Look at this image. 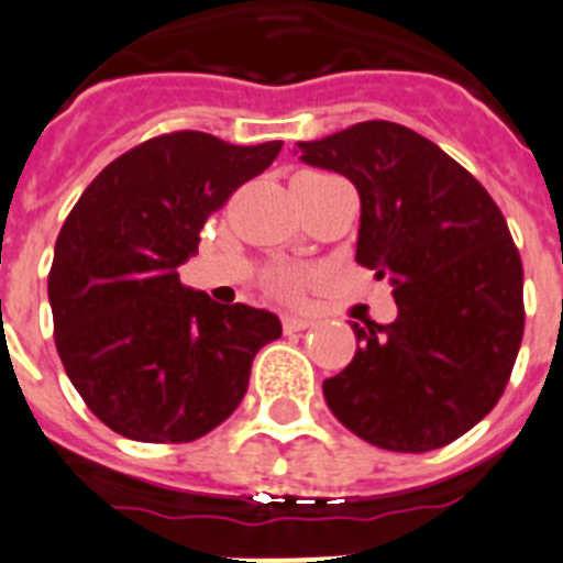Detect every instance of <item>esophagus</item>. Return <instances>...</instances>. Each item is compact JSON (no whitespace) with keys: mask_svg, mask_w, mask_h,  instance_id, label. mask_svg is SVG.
<instances>
[{"mask_svg":"<svg viewBox=\"0 0 563 563\" xmlns=\"http://www.w3.org/2000/svg\"><path fill=\"white\" fill-rule=\"evenodd\" d=\"M308 327H313V321L310 319H299V316H283V330L286 332H302V330H308Z\"/></svg>","mask_w":563,"mask_h":563,"instance_id":"1","label":"esophagus"}]
</instances>
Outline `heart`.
Instances as JSON below:
<instances>
[{
  "label": "heart",
  "mask_w": 563,
  "mask_h": 563,
  "mask_svg": "<svg viewBox=\"0 0 563 563\" xmlns=\"http://www.w3.org/2000/svg\"><path fill=\"white\" fill-rule=\"evenodd\" d=\"M302 283H305V272H299V269H277L275 275H272V288H275V291L286 299L299 297V291H302Z\"/></svg>",
  "instance_id": "1"
}]
</instances>
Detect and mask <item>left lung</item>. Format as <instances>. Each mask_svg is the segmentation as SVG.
Segmentation results:
<instances>
[{
	"mask_svg": "<svg viewBox=\"0 0 563 563\" xmlns=\"http://www.w3.org/2000/svg\"><path fill=\"white\" fill-rule=\"evenodd\" d=\"M360 195L357 264L387 277L398 316L352 324L357 352L327 407L385 451L454 443L506 390L522 341V261L487 189L407 125L365 120L297 143Z\"/></svg>",
	"mask_w": 563,
	"mask_h": 563,
	"instance_id": "1",
	"label": "left lung"
}]
</instances>
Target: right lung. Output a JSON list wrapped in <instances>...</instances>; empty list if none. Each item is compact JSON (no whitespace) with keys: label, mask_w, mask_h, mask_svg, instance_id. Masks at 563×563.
I'll return each instance as SVG.
<instances>
[{"label":"right lung","mask_w":563,"mask_h":563,"mask_svg":"<svg viewBox=\"0 0 563 563\" xmlns=\"http://www.w3.org/2000/svg\"><path fill=\"white\" fill-rule=\"evenodd\" d=\"M283 143L231 145L176 131L103 167L65 220L48 272L54 343L79 396L112 432L192 443L242 404L280 319L181 286L206 220Z\"/></svg>","instance_id":"right-lung-1"}]
</instances>
